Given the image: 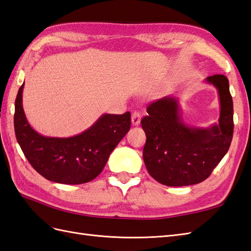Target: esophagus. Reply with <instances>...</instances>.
Instances as JSON below:
<instances>
[{
	"mask_svg": "<svg viewBox=\"0 0 251 251\" xmlns=\"http://www.w3.org/2000/svg\"><path fill=\"white\" fill-rule=\"evenodd\" d=\"M140 121H141V114L139 112H133L131 114V124L138 126L140 124Z\"/></svg>",
	"mask_w": 251,
	"mask_h": 251,
	"instance_id": "obj_1",
	"label": "esophagus"
}]
</instances>
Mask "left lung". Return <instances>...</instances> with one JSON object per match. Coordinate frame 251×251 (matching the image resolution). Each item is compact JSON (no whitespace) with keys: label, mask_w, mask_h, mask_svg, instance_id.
<instances>
[{"label":"left lung","mask_w":251,"mask_h":251,"mask_svg":"<svg viewBox=\"0 0 251 251\" xmlns=\"http://www.w3.org/2000/svg\"><path fill=\"white\" fill-rule=\"evenodd\" d=\"M204 82L216 87L220 115L217 124L198 127L186 124L179 98L166 96L148 107L141 121L147 135L143 160L150 176L166 186L199 184L211 176L233 138V101L229 80L224 75L207 77Z\"/></svg>","instance_id":"8db88e82"}]
</instances>
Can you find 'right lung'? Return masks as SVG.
<instances>
[{"instance_id": "obj_1", "label": "right lung", "mask_w": 251, "mask_h": 251, "mask_svg": "<svg viewBox=\"0 0 251 251\" xmlns=\"http://www.w3.org/2000/svg\"><path fill=\"white\" fill-rule=\"evenodd\" d=\"M20 86L15 101L14 126L17 141L31 166L54 183L78 185L91 182L106 166L110 154L130 129V113L107 114L75 136L40 135L27 122Z\"/></svg>"}]
</instances>
